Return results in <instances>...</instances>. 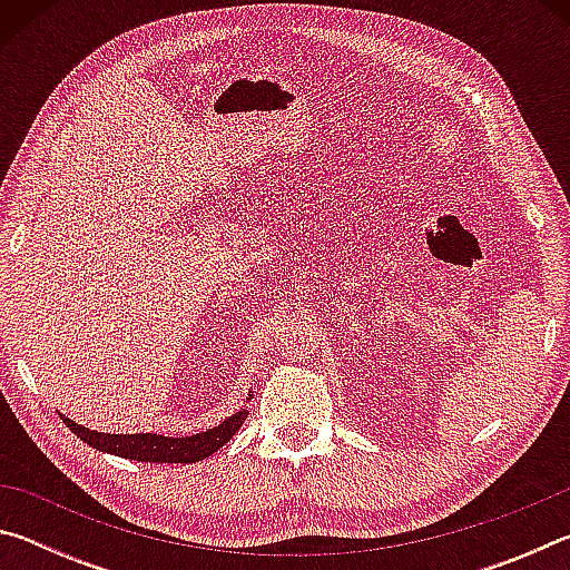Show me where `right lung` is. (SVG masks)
I'll return each mask as SVG.
<instances>
[{
    "mask_svg": "<svg viewBox=\"0 0 570 570\" xmlns=\"http://www.w3.org/2000/svg\"><path fill=\"white\" fill-rule=\"evenodd\" d=\"M246 412H238L234 417L226 420L218 428L200 432L193 438H163V435H105V432L85 430L82 424L72 420H65L77 438L88 442L95 450L110 452V455H120L138 462H198L208 455H214L226 442L236 435V430L244 424Z\"/></svg>",
    "mask_w": 570,
    "mask_h": 570,
    "instance_id": "right-lung-1",
    "label": "right lung"
}]
</instances>
